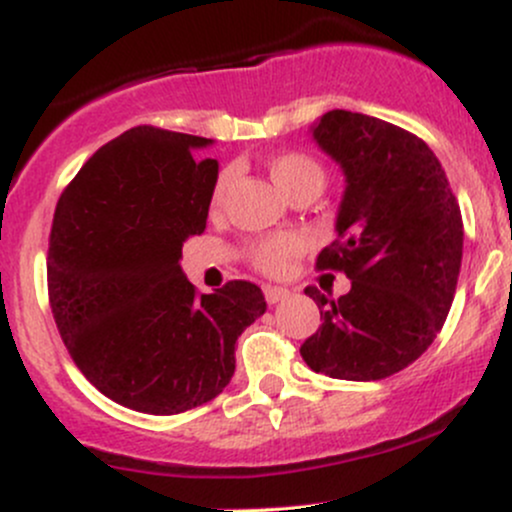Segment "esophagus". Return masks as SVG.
Masks as SVG:
<instances>
[{"instance_id": "1", "label": "esophagus", "mask_w": 512, "mask_h": 512, "mask_svg": "<svg viewBox=\"0 0 512 512\" xmlns=\"http://www.w3.org/2000/svg\"><path fill=\"white\" fill-rule=\"evenodd\" d=\"M264 298H267L269 305L284 301V298H289V289H281V286H267L264 289Z\"/></svg>"}]
</instances>
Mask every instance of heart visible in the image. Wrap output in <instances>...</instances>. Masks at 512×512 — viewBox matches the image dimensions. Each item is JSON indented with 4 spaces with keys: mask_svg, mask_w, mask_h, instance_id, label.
Here are the masks:
<instances>
[{
    "mask_svg": "<svg viewBox=\"0 0 512 512\" xmlns=\"http://www.w3.org/2000/svg\"><path fill=\"white\" fill-rule=\"evenodd\" d=\"M267 170L272 175L281 192L286 195H293V192L303 190V187L310 185H325V170H322L320 163L308 154H301V151H284V154H276L267 161ZM233 173L231 170H223L216 180L214 190H211L209 207L211 211H221L223 202H226L228 185H231ZM301 250V240L296 236H274L267 240H260V243L252 248V260H255L257 267L267 274H279L281 269L286 267V262L291 260L296 252Z\"/></svg>",
    "mask_w": 512,
    "mask_h": 512,
    "instance_id": "obj_1",
    "label": "heart"
}]
</instances>
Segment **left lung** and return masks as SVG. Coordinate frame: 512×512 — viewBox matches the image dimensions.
<instances>
[{"label":"left lung","mask_w":512,"mask_h":512,"mask_svg":"<svg viewBox=\"0 0 512 512\" xmlns=\"http://www.w3.org/2000/svg\"><path fill=\"white\" fill-rule=\"evenodd\" d=\"M310 137L344 173L337 240L317 267L344 272L351 291L330 301L305 289L322 325L301 356L330 378H390L424 354L450 313L462 264L460 204L436 154L407 129L330 110Z\"/></svg>","instance_id":"left-lung-1"}]
</instances>
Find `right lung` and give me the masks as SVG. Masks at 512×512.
<instances>
[{"instance_id": "add662e5", "label": "right lung", "mask_w": 512, "mask_h": 512, "mask_svg": "<svg viewBox=\"0 0 512 512\" xmlns=\"http://www.w3.org/2000/svg\"><path fill=\"white\" fill-rule=\"evenodd\" d=\"M195 134L132 127L96 151L62 192L48 289L69 356L105 397L170 416L221 395L236 342L264 315L260 286L197 296L182 243L207 228L219 161Z\"/></svg>"}]
</instances>
